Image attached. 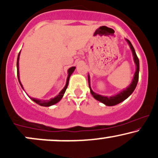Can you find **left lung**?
Masks as SVG:
<instances>
[{
	"label": "left lung",
	"mask_w": 158,
	"mask_h": 158,
	"mask_svg": "<svg viewBox=\"0 0 158 158\" xmlns=\"http://www.w3.org/2000/svg\"><path fill=\"white\" fill-rule=\"evenodd\" d=\"M127 42L129 44L130 48H131V51H132V54H133L134 56V61H135V63L136 64V71L135 73V76H134L133 80H132L131 83L130 84L128 88L122 90L121 92H119L118 94L117 95L113 96V97H105V96H102V95H99V94L94 93L93 90H91V88L90 86V77L88 75V85H89V88L90 90V94H92V96L95 98L99 102H102L103 104H105L106 106H116V105L119 104L123 101H124L125 99H126L127 98L129 97L131 94L133 93V91L135 90L136 86H137V82H138V79H139V59L137 57V54H136L135 48L134 47L132 46L131 43L130 42L129 40L126 39Z\"/></svg>",
	"instance_id": "1"
}]
</instances>
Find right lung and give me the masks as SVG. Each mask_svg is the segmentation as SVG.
<instances>
[{
  "label": "right lung",
  "mask_w": 158,
  "mask_h": 158,
  "mask_svg": "<svg viewBox=\"0 0 158 158\" xmlns=\"http://www.w3.org/2000/svg\"><path fill=\"white\" fill-rule=\"evenodd\" d=\"M19 56H20V52L19 53V56H18V59H17V74H18V79H19V83L20 85H21V86L23 88V86L22 85H21V81H20V79H19ZM75 67H72V68H69L68 73V78H67V81H66V85H65L64 88H63L62 90H61L60 93L58 94V96H56V97L52 98V99H49V100H41V99H35V98H30V99H32V101H34L35 103H37V104H39V106H45V107H49V106H51L52 105L56 104V103H57L58 102H59V101L61 100V98L63 97V96H64V94L65 92V90H66L67 88H68V82H69V79H70V76H71V74L73 73V72L74 71V70H75Z\"/></svg>",
  "instance_id": "right-lung-1"
}]
</instances>
